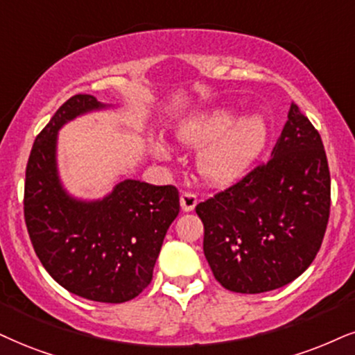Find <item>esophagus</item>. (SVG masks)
<instances>
[{
  "label": "esophagus",
  "mask_w": 355,
  "mask_h": 355,
  "mask_svg": "<svg viewBox=\"0 0 355 355\" xmlns=\"http://www.w3.org/2000/svg\"><path fill=\"white\" fill-rule=\"evenodd\" d=\"M196 204H198V196L194 192H182L181 194V207L184 212L194 211Z\"/></svg>",
  "instance_id": "1"
}]
</instances>
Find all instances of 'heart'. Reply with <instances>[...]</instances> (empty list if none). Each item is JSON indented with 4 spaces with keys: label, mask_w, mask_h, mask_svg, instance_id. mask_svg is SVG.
Segmentation results:
<instances>
[{
    "label": "heart",
    "mask_w": 355,
    "mask_h": 355,
    "mask_svg": "<svg viewBox=\"0 0 355 355\" xmlns=\"http://www.w3.org/2000/svg\"><path fill=\"white\" fill-rule=\"evenodd\" d=\"M176 138L191 148H200L198 169L211 182H227L237 178L263 150L266 123L258 113L235 120L230 107H218L191 118L179 126ZM155 156H169V146L161 139L153 143Z\"/></svg>",
    "instance_id": "obj_1"
}]
</instances>
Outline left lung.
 Wrapping results in <instances>:
<instances>
[{
  "label": "left lung",
  "mask_w": 355,
  "mask_h": 355,
  "mask_svg": "<svg viewBox=\"0 0 355 355\" xmlns=\"http://www.w3.org/2000/svg\"><path fill=\"white\" fill-rule=\"evenodd\" d=\"M329 209L324 144L291 103L270 159L196 205L214 277L229 291L245 295L291 283L318 255Z\"/></svg>",
  "instance_id": "left-lung-1"
}]
</instances>
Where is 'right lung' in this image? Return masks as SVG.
<instances>
[{"instance_id":"right-lung-1","label":"right lung","mask_w":355,"mask_h":355,"mask_svg":"<svg viewBox=\"0 0 355 355\" xmlns=\"http://www.w3.org/2000/svg\"><path fill=\"white\" fill-rule=\"evenodd\" d=\"M107 105L73 95L36 137L26 166L24 220L34 252L60 286L98 303H125L151 283L169 225L179 214L174 186L125 179L100 200H78L57 174V131Z\"/></svg>"}]
</instances>
